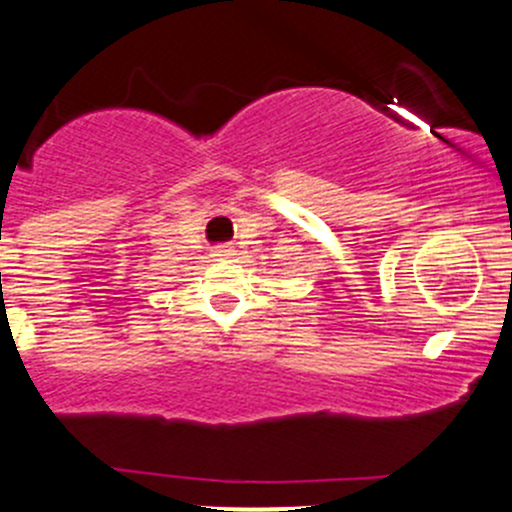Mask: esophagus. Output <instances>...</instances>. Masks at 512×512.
<instances>
[{"label": "esophagus", "mask_w": 512, "mask_h": 512, "mask_svg": "<svg viewBox=\"0 0 512 512\" xmlns=\"http://www.w3.org/2000/svg\"><path fill=\"white\" fill-rule=\"evenodd\" d=\"M230 252H233V250H230L228 245H223V247H218V250H215V255H218V257H228Z\"/></svg>", "instance_id": "1"}]
</instances>
